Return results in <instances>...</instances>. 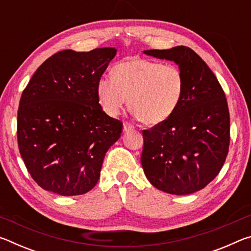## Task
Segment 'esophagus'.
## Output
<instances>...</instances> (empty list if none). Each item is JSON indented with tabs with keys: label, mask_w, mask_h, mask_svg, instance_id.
Masks as SVG:
<instances>
[{
	"label": "esophagus",
	"mask_w": 251,
	"mask_h": 251,
	"mask_svg": "<svg viewBox=\"0 0 251 251\" xmlns=\"http://www.w3.org/2000/svg\"><path fill=\"white\" fill-rule=\"evenodd\" d=\"M131 129H134V126L131 125L130 123L125 122V123H124V130H125V131H128V130H131Z\"/></svg>",
	"instance_id": "obj_1"
}]
</instances>
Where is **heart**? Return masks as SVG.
Returning a JSON list of instances; mask_svg holds the SVG:
<instances>
[{"instance_id": "1", "label": "heart", "mask_w": 251, "mask_h": 251, "mask_svg": "<svg viewBox=\"0 0 251 251\" xmlns=\"http://www.w3.org/2000/svg\"><path fill=\"white\" fill-rule=\"evenodd\" d=\"M96 92L101 108L108 115H118L128 101L139 121L158 125L179 106L185 76L177 65L131 57L114 66L113 76H100Z\"/></svg>"}]
</instances>
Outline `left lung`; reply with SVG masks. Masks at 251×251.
<instances>
[{"label": "left lung", "instance_id": "obj_1", "mask_svg": "<svg viewBox=\"0 0 251 251\" xmlns=\"http://www.w3.org/2000/svg\"><path fill=\"white\" fill-rule=\"evenodd\" d=\"M174 61L185 76V92L175 113L143 130L142 166L157 189L188 195L202 189L224 166L230 143L227 99L217 77L192 49L144 52Z\"/></svg>", "mask_w": 251, "mask_h": 251}]
</instances>
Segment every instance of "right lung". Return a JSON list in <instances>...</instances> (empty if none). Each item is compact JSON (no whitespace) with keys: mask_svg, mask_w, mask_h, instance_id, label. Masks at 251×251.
<instances>
[{"mask_svg":"<svg viewBox=\"0 0 251 251\" xmlns=\"http://www.w3.org/2000/svg\"><path fill=\"white\" fill-rule=\"evenodd\" d=\"M116 55L113 48L64 50L42 64L21 96L20 154L42 188L61 196L90 192L123 123L100 105L96 85Z\"/></svg>","mask_w":251,"mask_h":251,"instance_id":"1","label":"right lung"}]
</instances>
